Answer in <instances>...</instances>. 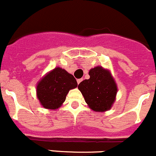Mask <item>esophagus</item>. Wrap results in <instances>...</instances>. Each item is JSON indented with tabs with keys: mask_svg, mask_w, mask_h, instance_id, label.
<instances>
[{
	"mask_svg": "<svg viewBox=\"0 0 156 156\" xmlns=\"http://www.w3.org/2000/svg\"><path fill=\"white\" fill-rule=\"evenodd\" d=\"M82 81H83V79H79V80H77V83L80 84V83L81 82H82Z\"/></svg>",
	"mask_w": 156,
	"mask_h": 156,
	"instance_id": "obj_1",
	"label": "esophagus"
}]
</instances>
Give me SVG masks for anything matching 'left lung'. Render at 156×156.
<instances>
[{
    "label": "left lung",
    "instance_id": "8db88e82",
    "mask_svg": "<svg viewBox=\"0 0 156 156\" xmlns=\"http://www.w3.org/2000/svg\"><path fill=\"white\" fill-rule=\"evenodd\" d=\"M89 75L90 79L82 81L78 86L86 103L94 112L109 110L115 101L118 91L110 70L97 66L90 69Z\"/></svg>",
    "mask_w": 156,
    "mask_h": 156
}]
</instances>
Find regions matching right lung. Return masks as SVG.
<instances>
[{
    "mask_svg": "<svg viewBox=\"0 0 156 156\" xmlns=\"http://www.w3.org/2000/svg\"><path fill=\"white\" fill-rule=\"evenodd\" d=\"M77 85L72 74L57 66L47 73L37 83V97L43 107L55 110L63 105L69 90Z\"/></svg>",
    "mask_w": 156,
    "mask_h": 156,
    "instance_id": "right-lung-1",
    "label": "right lung"
}]
</instances>
